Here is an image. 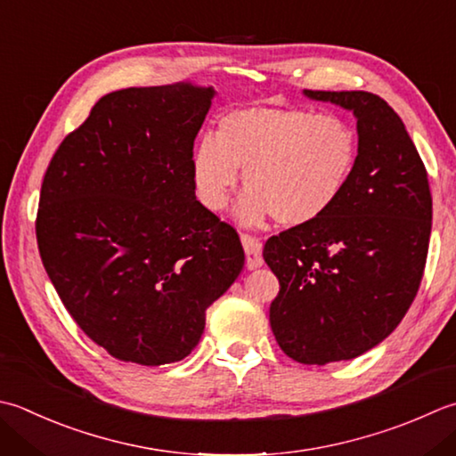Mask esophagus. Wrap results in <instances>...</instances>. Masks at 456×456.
<instances>
[{"label": "esophagus", "instance_id": "esophagus-1", "mask_svg": "<svg viewBox=\"0 0 456 456\" xmlns=\"http://www.w3.org/2000/svg\"><path fill=\"white\" fill-rule=\"evenodd\" d=\"M240 243H243L245 248V256H247V269H258L263 265V245L261 240L253 235L243 233L240 235Z\"/></svg>", "mask_w": 456, "mask_h": 456}]
</instances>
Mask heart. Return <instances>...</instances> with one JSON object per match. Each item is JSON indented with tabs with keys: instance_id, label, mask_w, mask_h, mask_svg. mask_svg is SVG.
<instances>
[{
	"instance_id": "obj_1",
	"label": "heart",
	"mask_w": 456,
	"mask_h": 456,
	"mask_svg": "<svg viewBox=\"0 0 456 456\" xmlns=\"http://www.w3.org/2000/svg\"><path fill=\"white\" fill-rule=\"evenodd\" d=\"M358 154V132L344 116L245 106L223 114L216 136L195 144L191 182L203 208L221 211L240 169L248 187L237 203L240 223L274 216L282 225H306L340 200Z\"/></svg>"
}]
</instances>
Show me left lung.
<instances>
[{"label": "left lung", "mask_w": 456, "mask_h": 456, "mask_svg": "<svg viewBox=\"0 0 456 456\" xmlns=\"http://www.w3.org/2000/svg\"><path fill=\"white\" fill-rule=\"evenodd\" d=\"M352 110L360 154L322 217L265 243L279 279L269 316L298 363L354 360L394 332L417 297L429 251L433 200L423 159L397 112L365 91H305Z\"/></svg>", "instance_id": "8db88e82"}]
</instances>
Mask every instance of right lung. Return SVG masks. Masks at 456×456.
<instances>
[{
	"mask_svg": "<svg viewBox=\"0 0 456 456\" xmlns=\"http://www.w3.org/2000/svg\"><path fill=\"white\" fill-rule=\"evenodd\" d=\"M216 94L175 83L102 96L45 172L37 245L78 328L112 358L191 354L239 273L237 231L195 200L193 142Z\"/></svg>",
	"mask_w": 456,
	"mask_h": 456,
	"instance_id": "1",
	"label": "right lung"
}]
</instances>
